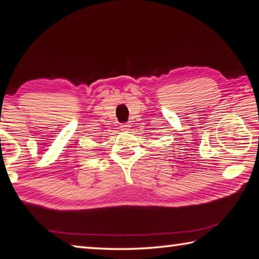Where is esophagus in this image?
Listing matches in <instances>:
<instances>
[{
  "instance_id": "obj_1",
  "label": "esophagus",
  "mask_w": 259,
  "mask_h": 259,
  "mask_svg": "<svg viewBox=\"0 0 259 259\" xmlns=\"http://www.w3.org/2000/svg\"><path fill=\"white\" fill-rule=\"evenodd\" d=\"M120 128H121V130L124 131V133H125V131H129V129H130V124H128V123H123V124H121Z\"/></svg>"
}]
</instances>
